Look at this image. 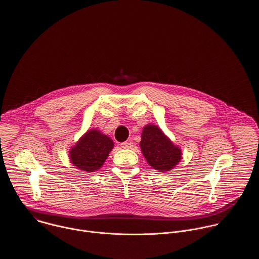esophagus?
<instances>
[{"label": "esophagus", "mask_w": 259, "mask_h": 259, "mask_svg": "<svg viewBox=\"0 0 259 259\" xmlns=\"http://www.w3.org/2000/svg\"><path fill=\"white\" fill-rule=\"evenodd\" d=\"M132 142L131 141H125V142H122L121 143V147L122 148H131L132 147Z\"/></svg>", "instance_id": "obj_1"}]
</instances>
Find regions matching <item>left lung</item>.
I'll return each mask as SVG.
<instances>
[{
  "label": "left lung",
  "instance_id": "left-lung-1",
  "mask_svg": "<svg viewBox=\"0 0 259 259\" xmlns=\"http://www.w3.org/2000/svg\"><path fill=\"white\" fill-rule=\"evenodd\" d=\"M140 148L147 163L161 173L173 169L182 159L181 147L175 145L154 124L143 127Z\"/></svg>",
  "mask_w": 259,
  "mask_h": 259
}]
</instances>
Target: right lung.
<instances>
[{
	"instance_id": "obj_1",
	"label": "right lung",
	"mask_w": 259,
	"mask_h": 259,
	"mask_svg": "<svg viewBox=\"0 0 259 259\" xmlns=\"http://www.w3.org/2000/svg\"><path fill=\"white\" fill-rule=\"evenodd\" d=\"M113 148L114 142L108 135L91 129L70 148L69 159L76 168L93 173L104 165Z\"/></svg>"
}]
</instances>
